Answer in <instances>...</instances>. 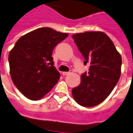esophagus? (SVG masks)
I'll list each match as a JSON object with an SVG mask.
<instances>
[{
    "label": "esophagus",
    "mask_w": 133,
    "mask_h": 133,
    "mask_svg": "<svg viewBox=\"0 0 133 133\" xmlns=\"http://www.w3.org/2000/svg\"><path fill=\"white\" fill-rule=\"evenodd\" d=\"M73 73V71H69V72H62V75H67L70 74V73Z\"/></svg>",
    "instance_id": "obj_1"
}]
</instances>
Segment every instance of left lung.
<instances>
[{
    "instance_id": "1",
    "label": "left lung",
    "mask_w": 133,
    "mask_h": 133,
    "mask_svg": "<svg viewBox=\"0 0 133 133\" xmlns=\"http://www.w3.org/2000/svg\"><path fill=\"white\" fill-rule=\"evenodd\" d=\"M79 51L90 65L81 75L79 85L72 90L75 101L83 107H94L111 94L121 75L122 57L103 32H85L72 35Z\"/></svg>"
}]
</instances>
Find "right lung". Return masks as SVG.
<instances>
[{
	"mask_svg": "<svg viewBox=\"0 0 133 133\" xmlns=\"http://www.w3.org/2000/svg\"><path fill=\"white\" fill-rule=\"evenodd\" d=\"M69 36L51 28H39L21 37L9 54L14 85L26 98H42L58 82L54 66V48Z\"/></svg>",
	"mask_w": 133,
	"mask_h": 133,
	"instance_id": "1",
	"label": "right lung"
}]
</instances>
